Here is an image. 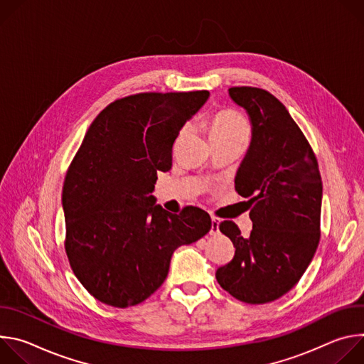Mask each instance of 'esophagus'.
I'll return each mask as SVG.
<instances>
[{
  "instance_id": "34e87169",
  "label": "esophagus",
  "mask_w": 364,
  "mask_h": 364,
  "mask_svg": "<svg viewBox=\"0 0 364 364\" xmlns=\"http://www.w3.org/2000/svg\"><path fill=\"white\" fill-rule=\"evenodd\" d=\"M210 235L216 236L219 235V220L216 218H212V228H210Z\"/></svg>"
}]
</instances>
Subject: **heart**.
<instances>
[{
	"mask_svg": "<svg viewBox=\"0 0 364 364\" xmlns=\"http://www.w3.org/2000/svg\"><path fill=\"white\" fill-rule=\"evenodd\" d=\"M209 136L212 142H226V141H245L247 142L250 136V125L247 119L236 109L226 108L216 112L210 121Z\"/></svg>",
	"mask_w": 364,
	"mask_h": 364,
	"instance_id": "heart-1",
	"label": "heart"
}]
</instances>
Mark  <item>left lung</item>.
<instances>
[{"label": "left lung", "mask_w": 364, "mask_h": 364, "mask_svg": "<svg viewBox=\"0 0 364 364\" xmlns=\"http://www.w3.org/2000/svg\"><path fill=\"white\" fill-rule=\"evenodd\" d=\"M252 122V141L235 190L249 198V237L225 220L219 229L235 246L216 271L219 285L246 304L281 298L301 279L320 243L323 181L317 157L287 108L272 93L252 86L229 89Z\"/></svg>", "instance_id": "left-lung-1"}]
</instances>
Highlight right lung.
I'll return each instance as SVG.
<instances>
[{
	"label": "right lung",
	"instance_id": "1",
	"mask_svg": "<svg viewBox=\"0 0 364 364\" xmlns=\"http://www.w3.org/2000/svg\"><path fill=\"white\" fill-rule=\"evenodd\" d=\"M207 97V90L136 93L90 124L62 200L70 268L97 301L141 304L166 281L174 250L210 230V216L198 207L173 215L151 196L157 170L171 168L180 129Z\"/></svg>",
	"mask_w": 364,
	"mask_h": 364
}]
</instances>
